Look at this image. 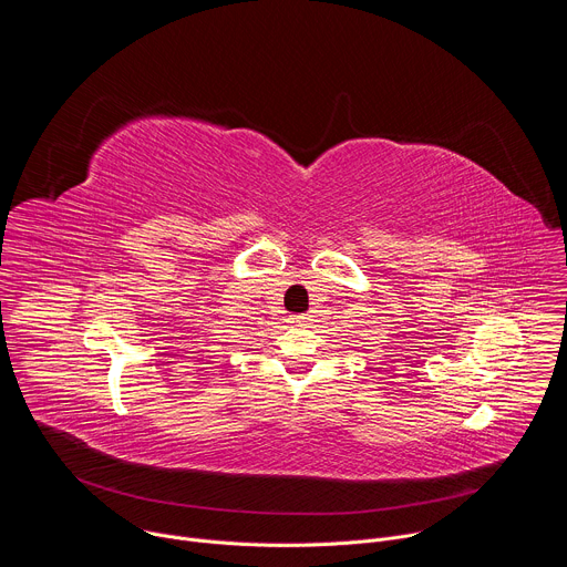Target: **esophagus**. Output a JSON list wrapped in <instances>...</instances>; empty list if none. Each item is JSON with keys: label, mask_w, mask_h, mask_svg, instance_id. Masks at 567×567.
Masks as SVG:
<instances>
[{"label": "esophagus", "mask_w": 567, "mask_h": 567, "mask_svg": "<svg viewBox=\"0 0 567 567\" xmlns=\"http://www.w3.org/2000/svg\"><path fill=\"white\" fill-rule=\"evenodd\" d=\"M291 322L296 328H309L311 326V316L309 313H296L291 316Z\"/></svg>", "instance_id": "esophagus-1"}]
</instances>
